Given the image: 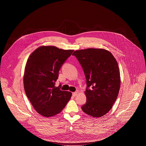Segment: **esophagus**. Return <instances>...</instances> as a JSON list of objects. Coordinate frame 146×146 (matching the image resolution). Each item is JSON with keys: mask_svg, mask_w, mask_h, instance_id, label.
Wrapping results in <instances>:
<instances>
[{"mask_svg": "<svg viewBox=\"0 0 146 146\" xmlns=\"http://www.w3.org/2000/svg\"><path fill=\"white\" fill-rule=\"evenodd\" d=\"M77 94H78V92H73V93L72 94V95H73V96H76L77 95Z\"/></svg>", "mask_w": 146, "mask_h": 146, "instance_id": "esophagus-1", "label": "esophagus"}]
</instances>
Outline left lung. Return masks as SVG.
<instances>
[{"mask_svg":"<svg viewBox=\"0 0 146 146\" xmlns=\"http://www.w3.org/2000/svg\"><path fill=\"white\" fill-rule=\"evenodd\" d=\"M74 55L85 74L87 102L81 109L87 114L100 117L108 113L118 96L120 75L117 62L105 49L88 48L75 51Z\"/></svg>","mask_w":146,"mask_h":146,"instance_id":"left-lung-1","label":"left lung"}]
</instances>
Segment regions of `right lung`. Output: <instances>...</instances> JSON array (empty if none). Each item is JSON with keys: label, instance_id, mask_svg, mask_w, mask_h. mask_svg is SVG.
I'll list each match as a JSON object with an SVG mask.
<instances>
[{"label": "right lung", "instance_id": "add662e5", "mask_svg": "<svg viewBox=\"0 0 146 146\" xmlns=\"http://www.w3.org/2000/svg\"><path fill=\"white\" fill-rule=\"evenodd\" d=\"M73 50L55 46H41L28 59L24 76V86L34 109L44 117L59 113L72 96L69 91L55 86L59 71Z\"/></svg>", "mask_w": 146, "mask_h": 146}]
</instances>
